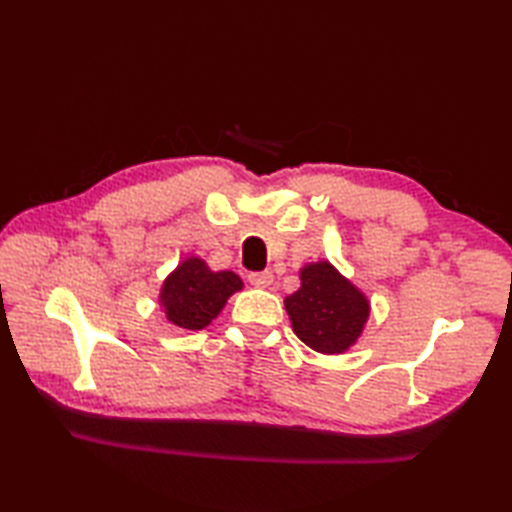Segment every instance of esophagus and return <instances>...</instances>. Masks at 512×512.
<instances>
[{
    "mask_svg": "<svg viewBox=\"0 0 512 512\" xmlns=\"http://www.w3.org/2000/svg\"><path fill=\"white\" fill-rule=\"evenodd\" d=\"M248 281L255 288H268L270 284H273V273H270V270H262V273H250Z\"/></svg>",
    "mask_w": 512,
    "mask_h": 512,
    "instance_id": "34e87169",
    "label": "esophagus"
}]
</instances>
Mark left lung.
<instances>
[{
    "label": "left lung",
    "instance_id": "1",
    "mask_svg": "<svg viewBox=\"0 0 512 512\" xmlns=\"http://www.w3.org/2000/svg\"><path fill=\"white\" fill-rule=\"evenodd\" d=\"M286 312L312 350L341 354L361 336L369 303L328 262H319L301 270V288L286 297Z\"/></svg>",
    "mask_w": 512,
    "mask_h": 512
}]
</instances>
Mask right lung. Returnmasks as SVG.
<instances>
[{"label": "right lung", "instance_id": "add662e5", "mask_svg": "<svg viewBox=\"0 0 512 512\" xmlns=\"http://www.w3.org/2000/svg\"><path fill=\"white\" fill-rule=\"evenodd\" d=\"M242 288V279L235 273H211L202 259H187L169 275L162 286L160 303L167 319L182 330H202L209 325L226 299Z\"/></svg>", "mask_w": 512, "mask_h": 512}]
</instances>
